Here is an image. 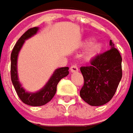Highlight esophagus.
Listing matches in <instances>:
<instances>
[{"label":"esophagus","instance_id":"34e87169","mask_svg":"<svg viewBox=\"0 0 133 133\" xmlns=\"http://www.w3.org/2000/svg\"><path fill=\"white\" fill-rule=\"evenodd\" d=\"M70 70L71 72H77L78 71V68L77 65H72V66L70 68Z\"/></svg>","mask_w":133,"mask_h":133}]
</instances>
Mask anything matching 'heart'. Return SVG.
Wrapping results in <instances>:
<instances>
[{
	"instance_id": "1",
	"label": "heart",
	"mask_w": 133,
	"mask_h": 133,
	"mask_svg": "<svg viewBox=\"0 0 133 133\" xmlns=\"http://www.w3.org/2000/svg\"><path fill=\"white\" fill-rule=\"evenodd\" d=\"M94 41H95V39L93 38H89L85 39V41L83 43L84 47H89L94 42ZM103 48V45L101 42L93 44L90 47L89 50L88 51V54H87L88 59H92V58L97 56L98 54H100Z\"/></svg>"
}]
</instances>
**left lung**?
<instances>
[{
    "label": "left lung",
    "mask_w": 133,
    "mask_h": 133,
    "mask_svg": "<svg viewBox=\"0 0 133 133\" xmlns=\"http://www.w3.org/2000/svg\"><path fill=\"white\" fill-rule=\"evenodd\" d=\"M110 50L95 56L90 65L80 68L84 84L81 98L91 106H102L113 97L122 77V58L112 40Z\"/></svg>",
    "instance_id": "obj_1"
}]
</instances>
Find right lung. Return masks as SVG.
<instances>
[{
	"instance_id": "right-lung-1",
	"label": "right lung",
	"mask_w": 133,
	"mask_h": 133,
	"mask_svg": "<svg viewBox=\"0 0 133 133\" xmlns=\"http://www.w3.org/2000/svg\"><path fill=\"white\" fill-rule=\"evenodd\" d=\"M38 30V27H32L27 30L15 44L11 54V79L14 85L15 89L21 101L25 104L32 107L43 106L51 101V99L55 95L57 84L59 83L61 79L68 76V74H69L68 67L57 68L46 85L40 91L36 93L27 92L23 89V87H21V85L18 81L17 72V59L18 53L25 40L36 34Z\"/></svg>"
}]
</instances>
